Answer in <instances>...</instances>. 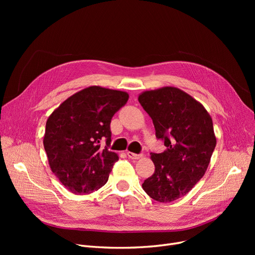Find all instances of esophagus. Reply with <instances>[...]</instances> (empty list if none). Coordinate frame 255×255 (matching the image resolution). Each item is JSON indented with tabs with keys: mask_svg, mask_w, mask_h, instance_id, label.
Here are the masks:
<instances>
[{
	"mask_svg": "<svg viewBox=\"0 0 255 255\" xmlns=\"http://www.w3.org/2000/svg\"><path fill=\"white\" fill-rule=\"evenodd\" d=\"M127 155H128V157L130 159H135V160L142 157V154H134V153H132V152H127Z\"/></svg>",
	"mask_w": 255,
	"mask_h": 255,
	"instance_id": "obj_1",
	"label": "esophagus"
}]
</instances>
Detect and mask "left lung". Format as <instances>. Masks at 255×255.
<instances>
[{"label": "left lung", "instance_id": "8db88e82", "mask_svg": "<svg viewBox=\"0 0 255 255\" xmlns=\"http://www.w3.org/2000/svg\"><path fill=\"white\" fill-rule=\"evenodd\" d=\"M138 101L165 145L162 153H151L155 171L142 189L157 202L170 203L206 173L216 146L213 121L202 103L175 87L144 91Z\"/></svg>", "mask_w": 255, "mask_h": 255}]
</instances>
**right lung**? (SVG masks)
I'll return each mask as SVG.
<instances>
[{"label":"right lung","instance_id":"right-lung-1","mask_svg":"<svg viewBox=\"0 0 255 255\" xmlns=\"http://www.w3.org/2000/svg\"><path fill=\"white\" fill-rule=\"evenodd\" d=\"M128 93L99 86L88 87L67 98L46 121L44 149L51 171L73 194H89L109 180L118 154L112 141L111 121L126 104Z\"/></svg>","mask_w":255,"mask_h":255}]
</instances>
